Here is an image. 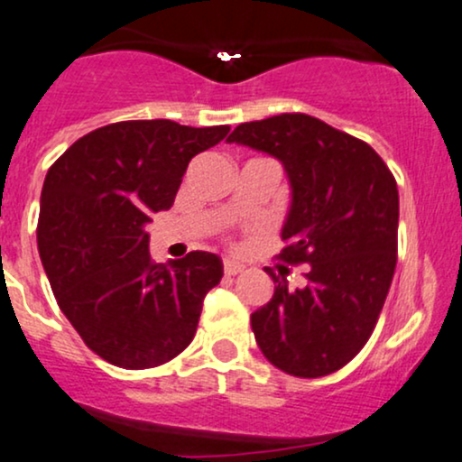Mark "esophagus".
Returning <instances> with one entry per match:
<instances>
[{"label": "esophagus", "mask_w": 462, "mask_h": 462, "mask_svg": "<svg viewBox=\"0 0 462 462\" xmlns=\"http://www.w3.org/2000/svg\"><path fill=\"white\" fill-rule=\"evenodd\" d=\"M243 271V264H238L236 260H224V273L226 275H236Z\"/></svg>", "instance_id": "obj_1"}]
</instances>
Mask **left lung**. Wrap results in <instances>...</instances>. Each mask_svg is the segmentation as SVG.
Here are the masks:
<instances>
[{
    "instance_id": "8db88e82",
    "label": "left lung",
    "mask_w": 462,
    "mask_h": 462,
    "mask_svg": "<svg viewBox=\"0 0 462 462\" xmlns=\"http://www.w3.org/2000/svg\"><path fill=\"white\" fill-rule=\"evenodd\" d=\"M284 165L291 207L280 258L308 264V284L275 275L271 301L252 314L260 351L286 374L340 370L368 342L390 292L398 252V187L357 137L305 114L243 122L227 137Z\"/></svg>"
}]
</instances>
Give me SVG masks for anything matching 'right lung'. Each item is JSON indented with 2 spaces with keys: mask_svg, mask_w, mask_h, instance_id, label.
Here are the masks:
<instances>
[{
  "mask_svg": "<svg viewBox=\"0 0 462 462\" xmlns=\"http://www.w3.org/2000/svg\"><path fill=\"white\" fill-rule=\"evenodd\" d=\"M227 131L114 122L83 135L49 168L38 217L44 273L81 340L109 364L154 368L196 336L224 264L208 252L152 263L146 226L174 204L189 161Z\"/></svg>",
  "mask_w": 462,
  "mask_h": 462,
  "instance_id": "1",
  "label": "right lung"
}]
</instances>
